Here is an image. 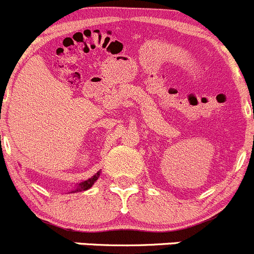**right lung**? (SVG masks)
I'll list each match as a JSON object with an SVG mask.
<instances>
[{"label":"right lung","instance_id":"1","mask_svg":"<svg viewBox=\"0 0 254 254\" xmlns=\"http://www.w3.org/2000/svg\"><path fill=\"white\" fill-rule=\"evenodd\" d=\"M99 177H100V172H97L96 174L92 175L91 178H89V179L85 180V182H81V183H79V184H76V187H75L70 192H79V191H85V190H89L90 188L95 184V182L99 179Z\"/></svg>","mask_w":254,"mask_h":254}]
</instances>
